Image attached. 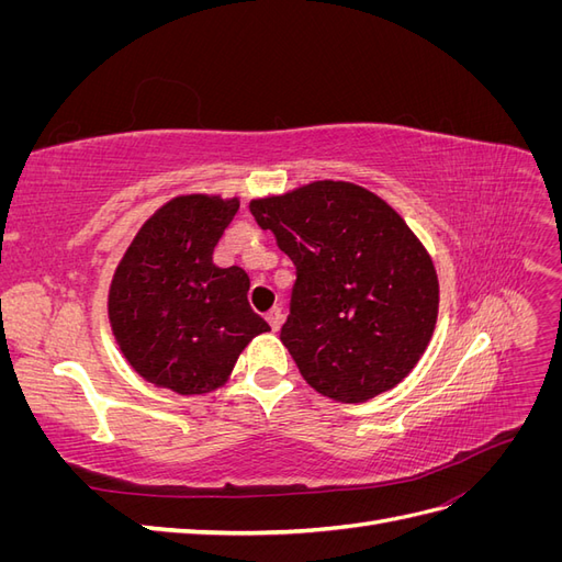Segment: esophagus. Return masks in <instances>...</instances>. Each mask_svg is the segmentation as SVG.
I'll return each instance as SVG.
<instances>
[{
  "instance_id": "1",
  "label": "esophagus",
  "mask_w": 562,
  "mask_h": 562,
  "mask_svg": "<svg viewBox=\"0 0 562 562\" xmlns=\"http://www.w3.org/2000/svg\"><path fill=\"white\" fill-rule=\"evenodd\" d=\"M267 321H269V326H271V330H274V333H279V328H281V323H283V312H281V310H271V312L267 314Z\"/></svg>"
}]
</instances>
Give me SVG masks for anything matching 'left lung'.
<instances>
[{
	"mask_svg": "<svg viewBox=\"0 0 562 562\" xmlns=\"http://www.w3.org/2000/svg\"><path fill=\"white\" fill-rule=\"evenodd\" d=\"M295 265L281 342L318 394L363 403L396 386L438 316L434 262L380 196L321 180L250 203Z\"/></svg>",
	"mask_w": 562,
	"mask_h": 562,
	"instance_id": "1",
	"label": "left lung"
}]
</instances>
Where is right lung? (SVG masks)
I'll list each match as a JSON object with an SVG mask.
<instances>
[{
    "label": "right lung",
    "mask_w": 562,
    "mask_h": 562,
    "mask_svg": "<svg viewBox=\"0 0 562 562\" xmlns=\"http://www.w3.org/2000/svg\"><path fill=\"white\" fill-rule=\"evenodd\" d=\"M236 211V199L168 201L135 236L110 288V323L128 363L182 396L217 389L250 339L269 330L248 304L246 271L213 262Z\"/></svg>",
    "instance_id": "obj_1"
}]
</instances>
